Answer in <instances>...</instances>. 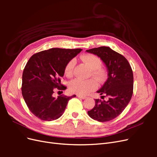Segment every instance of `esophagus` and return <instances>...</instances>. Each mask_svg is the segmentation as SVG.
Instances as JSON below:
<instances>
[{"mask_svg": "<svg viewBox=\"0 0 157 157\" xmlns=\"http://www.w3.org/2000/svg\"><path fill=\"white\" fill-rule=\"evenodd\" d=\"M77 97H78V98H81V99H86V96H80V95H77Z\"/></svg>", "mask_w": 157, "mask_h": 157, "instance_id": "34e87169", "label": "esophagus"}]
</instances>
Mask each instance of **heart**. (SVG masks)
<instances>
[{
    "label": "heart",
    "mask_w": 157,
    "mask_h": 157,
    "mask_svg": "<svg viewBox=\"0 0 157 157\" xmlns=\"http://www.w3.org/2000/svg\"><path fill=\"white\" fill-rule=\"evenodd\" d=\"M82 61L87 65L90 70V75H92L99 81H101L105 78V71L100 66L101 61L98 56L94 54H85L80 57ZM75 67V61L71 59L66 65L65 73L67 77H71L73 75ZM98 86L96 81L94 79L82 80L80 79H75L69 84V88L71 93L85 96L94 91Z\"/></svg>",
    "instance_id": "b5f03b06"
}]
</instances>
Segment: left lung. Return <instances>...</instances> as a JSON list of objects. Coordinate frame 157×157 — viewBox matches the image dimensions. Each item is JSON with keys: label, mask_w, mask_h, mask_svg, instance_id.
I'll use <instances>...</instances> for the list:
<instances>
[{"label": "left lung", "mask_w": 157, "mask_h": 157, "mask_svg": "<svg viewBox=\"0 0 157 157\" xmlns=\"http://www.w3.org/2000/svg\"><path fill=\"white\" fill-rule=\"evenodd\" d=\"M86 52L97 55L106 65L108 78L98 92L109 98L107 101L95 99V106L88 114L99 122L110 121L121 115L132 98L134 88L132 67L124 56L109 47L101 46Z\"/></svg>", "instance_id": "8db88e82"}]
</instances>
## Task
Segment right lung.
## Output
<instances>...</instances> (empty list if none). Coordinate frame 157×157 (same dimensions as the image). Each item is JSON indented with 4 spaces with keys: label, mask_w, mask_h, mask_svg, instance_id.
<instances>
[{
    "label": "right lung",
    "mask_w": 157,
    "mask_h": 157,
    "mask_svg": "<svg viewBox=\"0 0 157 157\" xmlns=\"http://www.w3.org/2000/svg\"><path fill=\"white\" fill-rule=\"evenodd\" d=\"M81 50L50 48L33 54L27 61L22 75V96L31 112L40 120L58 119L69 99L76 96L62 94L54 98L53 94L56 89L67 88L61 84L60 78L63 77L66 65Z\"/></svg>",
    "instance_id": "obj_1"
}]
</instances>
